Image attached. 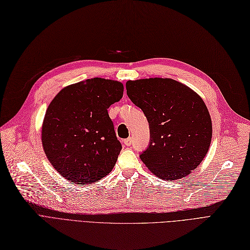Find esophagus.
Here are the masks:
<instances>
[{"mask_svg":"<svg viewBox=\"0 0 250 250\" xmlns=\"http://www.w3.org/2000/svg\"><path fill=\"white\" fill-rule=\"evenodd\" d=\"M125 144L126 146H131L132 144H133V139L132 138H127V139H125Z\"/></svg>","mask_w":250,"mask_h":250,"instance_id":"1","label":"esophagus"}]
</instances>
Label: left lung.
I'll use <instances>...</instances> for the list:
<instances>
[{"label": "left lung", "instance_id": "left-lung-1", "mask_svg": "<svg viewBox=\"0 0 250 250\" xmlns=\"http://www.w3.org/2000/svg\"><path fill=\"white\" fill-rule=\"evenodd\" d=\"M126 94L146 116L150 139L140 159L158 178H185L203 162L212 140V120L203 99L172 79L127 81Z\"/></svg>", "mask_w": 250, "mask_h": 250}]
</instances>
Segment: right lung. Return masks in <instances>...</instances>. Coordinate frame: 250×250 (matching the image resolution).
<instances>
[{
	"instance_id": "obj_1",
	"label": "right lung",
	"mask_w": 250,
	"mask_h": 250,
	"mask_svg": "<svg viewBox=\"0 0 250 250\" xmlns=\"http://www.w3.org/2000/svg\"><path fill=\"white\" fill-rule=\"evenodd\" d=\"M123 94L120 82L93 78L63 88L51 102L42 141L47 159L63 178L86 185L113 169L122 144L108 108Z\"/></svg>"
}]
</instances>
